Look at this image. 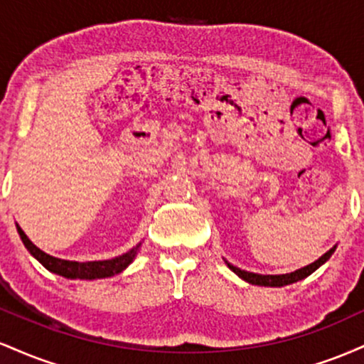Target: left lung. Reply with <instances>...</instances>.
<instances>
[{"label":"left lung","mask_w":364,"mask_h":364,"mask_svg":"<svg viewBox=\"0 0 364 364\" xmlns=\"http://www.w3.org/2000/svg\"><path fill=\"white\" fill-rule=\"evenodd\" d=\"M333 250H328L327 253L323 255V257H320L318 260L310 263V265L303 267V269L296 270V272H291V274H284V275H260V274H253V272H245V270L237 269V267H232L231 263H228L229 269L232 270V272L240 275L241 279H245L246 282L250 284H255V286H270V287H281V286H286V284H292L296 281H301V279L308 277V275L315 272L316 269H318L320 265H323L325 262L328 260L330 255L333 253Z\"/></svg>","instance_id":"8db88e82"}]
</instances>
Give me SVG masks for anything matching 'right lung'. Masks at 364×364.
Segmentation results:
<instances>
[{"label":"right lung","instance_id":"right-lung-1","mask_svg":"<svg viewBox=\"0 0 364 364\" xmlns=\"http://www.w3.org/2000/svg\"><path fill=\"white\" fill-rule=\"evenodd\" d=\"M18 229V235L22 237L25 248L28 250L34 257L39 260L48 270H51L54 274H60L63 277L68 279H101V277H111V275L119 274L121 270H124L129 263L133 262L136 252L140 250V245L135 246L133 250H129L128 253L121 255V257L111 258V260H102V262H70V260H61V258H54L51 255L44 253L43 250H39L37 246L25 236V232L20 229V225H16Z\"/></svg>","mask_w":364,"mask_h":364}]
</instances>
